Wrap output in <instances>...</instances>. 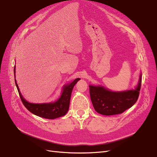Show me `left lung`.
Masks as SVG:
<instances>
[{
	"label": "left lung",
	"mask_w": 157,
	"mask_h": 157,
	"mask_svg": "<svg viewBox=\"0 0 157 157\" xmlns=\"http://www.w3.org/2000/svg\"><path fill=\"white\" fill-rule=\"evenodd\" d=\"M142 74L134 88L124 91H112L101 85H89L90 95L95 110L101 114L110 116L124 112L137 101L141 86Z\"/></svg>",
	"instance_id": "left-lung-1"
}]
</instances>
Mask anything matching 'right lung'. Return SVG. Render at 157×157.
Segmentation results:
<instances>
[{
	"label": "right lung",
	"instance_id": "add662e5",
	"mask_svg": "<svg viewBox=\"0 0 157 157\" xmlns=\"http://www.w3.org/2000/svg\"><path fill=\"white\" fill-rule=\"evenodd\" d=\"M14 81L16 88L21 98V100L25 107L32 113L46 119L53 120L64 116L67 113L69 108V104L72 89L80 78H76L75 80L65 84L62 89L61 95L58 99L54 102L46 103H31L25 98L19 89L17 82L16 80V65L14 69Z\"/></svg>",
	"mask_w": 157,
	"mask_h": 157
}]
</instances>
